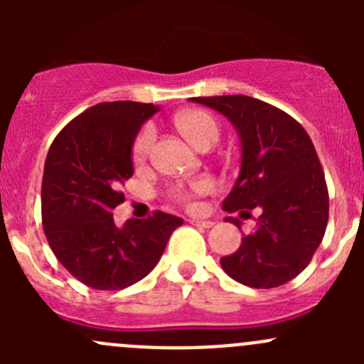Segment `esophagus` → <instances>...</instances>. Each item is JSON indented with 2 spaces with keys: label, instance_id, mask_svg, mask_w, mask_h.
<instances>
[{
  "label": "esophagus",
  "instance_id": "esophagus-1",
  "mask_svg": "<svg viewBox=\"0 0 364 364\" xmlns=\"http://www.w3.org/2000/svg\"><path fill=\"white\" fill-rule=\"evenodd\" d=\"M188 223H192V225L196 227H203V229H209V227H213V222H209V220H197V218H188L186 220Z\"/></svg>",
  "mask_w": 364,
  "mask_h": 364
}]
</instances>
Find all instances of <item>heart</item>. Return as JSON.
I'll list each match as a JSON object with an SVG mask.
<instances>
[{"mask_svg": "<svg viewBox=\"0 0 364 364\" xmlns=\"http://www.w3.org/2000/svg\"><path fill=\"white\" fill-rule=\"evenodd\" d=\"M178 128L181 130V134L192 142L196 148L208 149L211 146H215L220 139V124L215 117L205 111H188L179 114L178 119ZM156 132L153 124H144V127L139 130V134L135 135L134 144H132V159H134L135 165L146 164L151 155L153 144H155ZM211 190V181L208 178H199L196 181L190 183L188 186H176L172 188L171 196L172 199L178 200V203L193 205V199L197 196H203V193Z\"/></svg>", "mask_w": 364, "mask_h": 364, "instance_id": "1", "label": "heart"}]
</instances>
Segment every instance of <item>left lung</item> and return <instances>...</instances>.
<instances>
[{"label": "left lung", "mask_w": 364, "mask_h": 364, "mask_svg": "<svg viewBox=\"0 0 364 364\" xmlns=\"http://www.w3.org/2000/svg\"><path fill=\"white\" fill-rule=\"evenodd\" d=\"M192 100L222 112L240 132L241 172L222 209L260 211L257 229L220 264L248 287H280L310 264L328 225V185L314 142L294 117L257 98L223 95ZM227 222L240 227L237 218Z\"/></svg>", "instance_id": "obj_1"}]
</instances>
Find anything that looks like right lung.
I'll return each instance as SVG.
<instances>
[{
	"mask_svg": "<svg viewBox=\"0 0 364 364\" xmlns=\"http://www.w3.org/2000/svg\"><path fill=\"white\" fill-rule=\"evenodd\" d=\"M159 111L141 102H104L86 109L56 135L42 178V225L67 271L97 291H121L146 277L183 220L155 211L117 229L112 209L124 203L132 144Z\"/></svg>",
	"mask_w": 364,
	"mask_h": 364,
	"instance_id": "1",
	"label": "right lung"
}]
</instances>
